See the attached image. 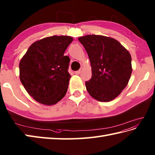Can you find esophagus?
<instances>
[{"label": "esophagus", "mask_w": 155, "mask_h": 155, "mask_svg": "<svg viewBox=\"0 0 155 155\" xmlns=\"http://www.w3.org/2000/svg\"><path fill=\"white\" fill-rule=\"evenodd\" d=\"M82 71H83V68H81L80 70H78V71H75V74H76V75L80 74H81V72Z\"/></svg>", "instance_id": "1"}]
</instances>
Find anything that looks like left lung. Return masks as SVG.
I'll use <instances>...</instances> for the list:
<instances>
[{
    "instance_id": "left-lung-1",
    "label": "left lung",
    "mask_w": 155,
    "mask_h": 155,
    "mask_svg": "<svg viewBox=\"0 0 155 155\" xmlns=\"http://www.w3.org/2000/svg\"><path fill=\"white\" fill-rule=\"evenodd\" d=\"M87 53L91 78L86 82L90 95L108 102L118 96L127 86L132 68L130 53L114 38L87 35L78 38Z\"/></svg>"
}]
</instances>
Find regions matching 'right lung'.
<instances>
[{
	"instance_id": "obj_1",
	"label": "right lung",
	"mask_w": 155,
	"mask_h": 155,
	"mask_svg": "<svg viewBox=\"0 0 155 155\" xmlns=\"http://www.w3.org/2000/svg\"><path fill=\"white\" fill-rule=\"evenodd\" d=\"M73 38L53 35L34 42L19 63V78L27 93L43 105L58 103L68 91L70 59L64 53Z\"/></svg>"
}]
</instances>
